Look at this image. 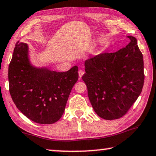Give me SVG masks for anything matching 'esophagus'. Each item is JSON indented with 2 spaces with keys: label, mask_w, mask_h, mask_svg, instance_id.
<instances>
[{
  "label": "esophagus",
  "mask_w": 156,
  "mask_h": 156,
  "mask_svg": "<svg viewBox=\"0 0 156 156\" xmlns=\"http://www.w3.org/2000/svg\"><path fill=\"white\" fill-rule=\"evenodd\" d=\"M78 73H79V76H80V77L81 78L83 76V74H84V71L82 70V69H80Z\"/></svg>",
  "instance_id": "1"
}]
</instances>
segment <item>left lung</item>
<instances>
[{
	"mask_svg": "<svg viewBox=\"0 0 156 156\" xmlns=\"http://www.w3.org/2000/svg\"><path fill=\"white\" fill-rule=\"evenodd\" d=\"M115 53H103L87 60L82 76L90 102L101 118L123 117L141 94L144 82V58L136 39Z\"/></svg>",
	"mask_w": 156,
	"mask_h": 156,
	"instance_id": "1",
	"label": "left lung"
}]
</instances>
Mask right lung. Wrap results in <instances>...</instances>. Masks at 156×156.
<instances>
[{
    "instance_id": "obj_1",
    "label": "right lung",
    "mask_w": 156,
    "mask_h": 156,
    "mask_svg": "<svg viewBox=\"0 0 156 156\" xmlns=\"http://www.w3.org/2000/svg\"><path fill=\"white\" fill-rule=\"evenodd\" d=\"M28 46L16 43L8 67L9 91L16 107L27 118L39 124L55 123L64 112L78 67L65 73L37 69L29 65Z\"/></svg>"
}]
</instances>
